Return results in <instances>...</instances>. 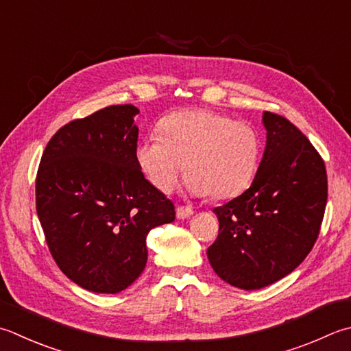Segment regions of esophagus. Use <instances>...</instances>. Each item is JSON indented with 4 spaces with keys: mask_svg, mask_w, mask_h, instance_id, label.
<instances>
[{
    "mask_svg": "<svg viewBox=\"0 0 351 351\" xmlns=\"http://www.w3.org/2000/svg\"><path fill=\"white\" fill-rule=\"evenodd\" d=\"M193 215V208L191 207H184V205H180V207L176 208V217L178 219H187Z\"/></svg>",
    "mask_w": 351,
    "mask_h": 351,
    "instance_id": "esophagus-1",
    "label": "esophagus"
}]
</instances>
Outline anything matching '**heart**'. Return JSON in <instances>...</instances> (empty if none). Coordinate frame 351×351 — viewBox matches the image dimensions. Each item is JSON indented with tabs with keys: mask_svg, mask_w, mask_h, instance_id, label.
<instances>
[{
	"mask_svg": "<svg viewBox=\"0 0 351 351\" xmlns=\"http://www.w3.org/2000/svg\"><path fill=\"white\" fill-rule=\"evenodd\" d=\"M163 135H147L135 149L141 173L162 193L176 187L184 170L193 196L228 199L250 187L258 167L256 129L207 109L180 111L160 123Z\"/></svg>",
	"mask_w": 351,
	"mask_h": 351,
	"instance_id": "1",
	"label": "heart"
}]
</instances>
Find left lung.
Wrapping results in <instances>:
<instances>
[{
  "instance_id": "left-lung-1",
  "label": "left lung",
  "mask_w": 351,
  "mask_h": 351,
  "mask_svg": "<svg viewBox=\"0 0 351 351\" xmlns=\"http://www.w3.org/2000/svg\"><path fill=\"white\" fill-rule=\"evenodd\" d=\"M266 146L251 187L213 211V269L239 289H262L291 274L319 234L327 204L324 161L285 117L263 112Z\"/></svg>"
}]
</instances>
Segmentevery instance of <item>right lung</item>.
I'll list each match as a JSON object with an SVG mask.
<instances>
[{
    "label": "right lung",
    "mask_w": 351,
    "mask_h": 351,
    "mask_svg": "<svg viewBox=\"0 0 351 351\" xmlns=\"http://www.w3.org/2000/svg\"><path fill=\"white\" fill-rule=\"evenodd\" d=\"M140 112L103 108L60 128L36 176V211L60 271L86 291L119 293L147 263L149 231L175 221V205L135 161Z\"/></svg>",
    "instance_id": "add662e5"
}]
</instances>
